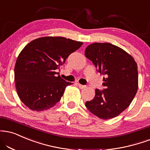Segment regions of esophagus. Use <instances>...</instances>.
<instances>
[{
	"instance_id": "34e87169",
	"label": "esophagus",
	"mask_w": 150,
	"mask_h": 150,
	"mask_svg": "<svg viewBox=\"0 0 150 150\" xmlns=\"http://www.w3.org/2000/svg\"><path fill=\"white\" fill-rule=\"evenodd\" d=\"M76 84L77 86H78L79 88H80V89H84V88H86V86L82 85V84H79V83H76Z\"/></svg>"
}]
</instances>
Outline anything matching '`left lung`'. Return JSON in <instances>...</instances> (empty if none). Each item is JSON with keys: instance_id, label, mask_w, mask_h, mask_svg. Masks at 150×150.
<instances>
[{"instance_id": "obj_1", "label": "left lung", "mask_w": 150, "mask_h": 150, "mask_svg": "<svg viewBox=\"0 0 150 150\" xmlns=\"http://www.w3.org/2000/svg\"><path fill=\"white\" fill-rule=\"evenodd\" d=\"M84 54L105 76V89H96L95 97L86 102V107L103 120L118 116L129 107L138 91L136 62L122 48L108 42L89 45Z\"/></svg>"}]
</instances>
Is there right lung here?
Segmentation results:
<instances>
[{
	"label": "right lung",
	"instance_id": "add662e5",
	"mask_svg": "<svg viewBox=\"0 0 150 150\" xmlns=\"http://www.w3.org/2000/svg\"><path fill=\"white\" fill-rule=\"evenodd\" d=\"M83 42L64 37H42L23 49L14 67V82L19 98L31 110L54 107L72 84L62 79L59 69L70 54Z\"/></svg>",
	"mask_w": 150,
	"mask_h": 150
}]
</instances>
